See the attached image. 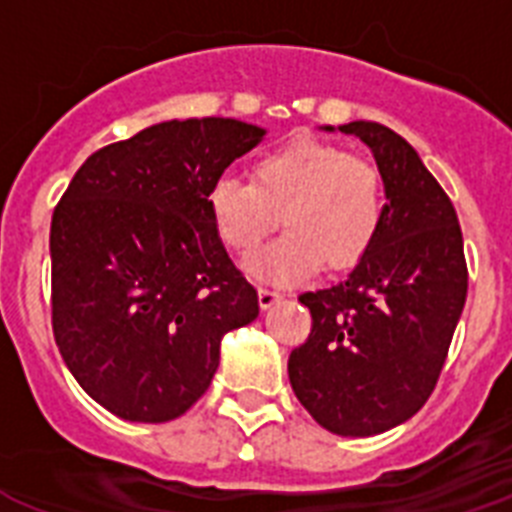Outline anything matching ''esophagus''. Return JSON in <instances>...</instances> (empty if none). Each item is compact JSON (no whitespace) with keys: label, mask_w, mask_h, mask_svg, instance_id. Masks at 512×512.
<instances>
[{"label":"esophagus","mask_w":512,"mask_h":512,"mask_svg":"<svg viewBox=\"0 0 512 512\" xmlns=\"http://www.w3.org/2000/svg\"><path fill=\"white\" fill-rule=\"evenodd\" d=\"M281 296V291L270 289V286H260V289H257V302H260L263 309H270L276 302H281Z\"/></svg>","instance_id":"1"}]
</instances>
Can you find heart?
I'll return each mask as SVG.
<instances>
[{
	"mask_svg": "<svg viewBox=\"0 0 512 512\" xmlns=\"http://www.w3.org/2000/svg\"><path fill=\"white\" fill-rule=\"evenodd\" d=\"M208 213L223 247L247 255L276 221L286 234L249 257V273L289 283L312 270H349L367 257L385 216L382 176L372 161L317 140H299L263 156L252 184L221 176Z\"/></svg>",
	"mask_w": 512,
	"mask_h": 512,
	"instance_id": "b5f03b06",
	"label": "heart"
}]
</instances>
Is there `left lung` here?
<instances>
[{"label": "left lung", "instance_id": "obj_1", "mask_svg": "<svg viewBox=\"0 0 512 512\" xmlns=\"http://www.w3.org/2000/svg\"><path fill=\"white\" fill-rule=\"evenodd\" d=\"M338 130L372 150L388 203L375 244L349 278L299 296L312 333L291 351L289 380L320 427L372 437L411 419L435 390L468 270L453 203L419 153L377 122Z\"/></svg>", "mask_w": 512, "mask_h": 512}]
</instances>
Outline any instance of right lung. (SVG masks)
<instances>
[{"instance_id":"right-lung-1","label":"right lung","mask_w":512,"mask_h":512,"mask_svg":"<svg viewBox=\"0 0 512 512\" xmlns=\"http://www.w3.org/2000/svg\"><path fill=\"white\" fill-rule=\"evenodd\" d=\"M265 137L239 119H171L96 150L51 218V325L80 388L127 422L182 416L221 338L260 312L208 192Z\"/></svg>"}]
</instances>
